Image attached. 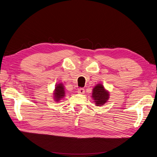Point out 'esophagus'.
I'll return each mask as SVG.
<instances>
[{"instance_id":"obj_1","label":"esophagus","mask_w":157,"mask_h":157,"mask_svg":"<svg viewBox=\"0 0 157 157\" xmlns=\"http://www.w3.org/2000/svg\"><path fill=\"white\" fill-rule=\"evenodd\" d=\"M78 93L82 94H84V93H85V90H84V89H82V88L79 89L78 90Z\"/></svg>"}]
</instances>
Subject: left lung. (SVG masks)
Here are the masks:
<instances>
[{
	"instance_id": "left-lung-1",
	"label": "left lung",
	"mask_w": 157,
	"mask_h": 157,
	"mask_svg": "<svg viewBox=\"0 0 157 157\" xmlns=\"http://www.w3.org/2000/svg\"><path fill=\"white\" fill-rule=\"evenodd\" d=\"M92 98L96 105H103L108 102L109 98V93L104 88L102 84L98 83L93 89Z\"/></svg>"
}]
</instances>
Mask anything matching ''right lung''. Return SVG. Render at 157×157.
Returning a JSON list of instances; mask_svg holds the SVG:
<instances>
[{
  "mask_svg": "<svg viewBox=\"0 0 157 157\" xmlns=\"http://www.w3.org/2000/svg\"><path fill=\"white\" fill-rule=\"evenodd\" d=\"M53 94L55 102H59L60 100L64 98V97H65L64 86L62 83H59L55 85Z\"/></svg>",
  "mask_w": 157,
  "mask_h": 157,
  "instance_id": "obj_1",
  "label": "right lung"
}]
</instances>
